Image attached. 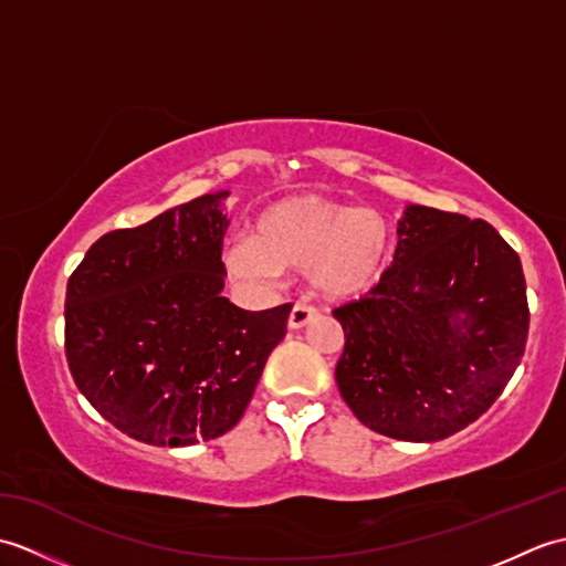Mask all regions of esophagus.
Wrapping results in <instances>:
<instances>
[{"label":"esophagus","mask_w":566,"mask_h":566,"mask_svg":"<svg viewBox=\"0 0 566 566\" xmlns=\"http://www.w3.org/2000/svg\"><path fill=\"white\" fill-rule=\"evenodd\" d=\"M316 318V308L311 306V304H304V302H296L294 306H292V314H290V328L292 331H298V328H304V326H308L311 321Z\"/></svg>","instance_id":"esophagus-1"}]
</instances>
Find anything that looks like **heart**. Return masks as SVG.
Masks as SVG:
<instances>
[{
    "label": "heart",
    "mask_w": 566,
    "mask_h": 566,
    "mask_svg": "<svg viewBox=\"0 0 566 566\" xmlns=\"http://www.w3.org/2000/svg\"><path fill=\"white\" fill-rule=\"evenodd\" d=\"M389 252V223L377 211L298 195L270 203L252 223V233L226 248L223 262L248 282H272L282 270H306L318 294L355 298L379 282Z\"/></svg>",
    "instance_id": "b5f03b06"
}]
</instances>
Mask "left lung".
I'll list each match as a JSON object with an SVG mask.
<instances>
[{"instance_id": "8db88e82", "label": "left lung", "mask_w": 566, "mask_h": 566, "mask_svg": "<svg viewBox=\"0 0 566 566\" xmlns=\"http://www.w3.org/2000/svg\"><path fill=\"white\" fill-rule=\"evenodd\" d=\"M391 268L359 302L333 311L345 333L335 367L359 423L436 442L482 416L525 353V276L491 223L411 203Z\"/></svg>"}]
</instances>
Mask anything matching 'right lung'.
<instances>
[{"label": "right lung", "instance_id": "add662e5", "mask_svg": "<svg viewBox=\"0 0 566 566\" xmlns=\"http://www.w3.org/2000/svg\"><path fill=\"white\" fill-rule=\"evenodd\" d=\"M226 197L102 235L67 280L72 379L134 440L185 448L223 436L286 333L292 304L245 311L221 296Z\"/></svg>", "mask_w": 566, "mask_h": 566}]
</instances>
